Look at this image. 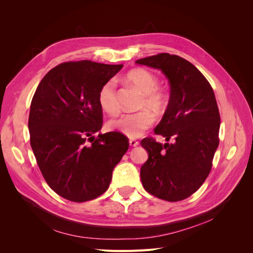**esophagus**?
Instances as JSON below:
<instances>
[{
  "instance_id": "esophagus-1",
  "label": "esophagus",
  "mask_w": 253,
  "mask_h": 253,
  "mask_svg": "<svg viewBox=\"0 0 253 253\" xmlns=\"http://www.w3.org/2000/svg\"><path fill=\"white\" fill-rule=\"evenodd\" d=\"M128 142H129V145H131V147H137V145L139 144V142L135 140V139H129Z\"/></svg>"
}]
</instances>
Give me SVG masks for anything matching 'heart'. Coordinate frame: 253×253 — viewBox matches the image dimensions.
<instances>
[{
  "mask_svg": "<svg viewBox=\"0 0 253 253\" xmlns=\"http://www.w3.org/2000/svg\"><path fill=\"white\" fill-rule=\"evenodd\" d=\"M126 79L142 93V98L139 102L140 109H151L157 115L165 112L169 103V96L165 89L158 87V80L154 74L144 68H135L126 74ZM98 102L101 109L110 115H117L119 113L118 93L114 80L105 82L99 89ZM153 121L154 118L152 114L143 110L126 114L119 119L112 121L110 126L129 138H137L153 125Z\"/></svg>",
  "mask_w": 253,
  "mask_h": 253,
  "instance_id": "heart-1",
  "label": "heart"
}]
</instances>
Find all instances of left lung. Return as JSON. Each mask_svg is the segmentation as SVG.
<instances>
[{
	"label": "left lung",
	"mask_w": 253,
	"mask_h": 253,
	"mask_svg": "<svg viewBox=\"0 0 253 253\" xmlns=\"http://www.w3.org/2000/svg\"><path fill=\"white\" fill-rule=\"evenodd\" d=\"M135 63L158 68L169 79L170 101L154 133L174 140H141L149 154L140 169L142 186L160 200L182 201L201 188L211 171L219 143L215 95L205 76L179 56L163 52Z\"/></svg>",
	"instance_id": "left-lung-1"
}]
</instances>
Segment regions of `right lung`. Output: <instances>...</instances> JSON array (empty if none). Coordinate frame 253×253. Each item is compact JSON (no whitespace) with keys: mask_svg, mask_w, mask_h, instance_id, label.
<instances>
[{"mask_svg":"<svg viewBox=\"0 0 253 253\" xmlns=\"http://www.w3.org/2000/svg\"><path fill=\"white\" fill-rule=\"evenodd\" d=\"M122 66L68 61L45 75L35 91L30 145L47 185L65 200L83 203L103 194L128 149L121 133L94 136L103 122L99 89Z\"/></svg>","mask_w":253,"mask_h":253,"instance_id":"add662e5","label":"right lung"}]
</instances>
